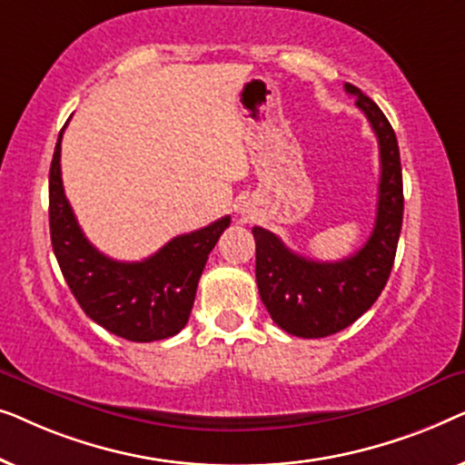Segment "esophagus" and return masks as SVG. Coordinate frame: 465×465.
I'll return each instance as SVG.
<instances>
[{"label":"esophagus","mask_w":465,"mask_h":465,"mask_svg":"<svg viewBox=\"0 0 465 465\" xmlns=\"http://www.w3.org/2000/svg\"><path fill=\"white\" fill-rule=\"evenodd\" d=\"M243 213H247V212H243Z\"/></svg>","instance_id":"esophagus-1"}]
</instances>
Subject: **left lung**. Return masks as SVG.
<instances>
[{"label":"left lung","mask_w":465,"mask_h":465,"mask_svg":"<svg viewBox=\"0 0 465 465\" xmlns=\"http://www.w3.org/2000/svg\"><path fill=\"white\" fill-rule=\"evenodd\" d=\"M345 91L353 94L379 139L377 220L364 247L336 262H317L298 256L271 231L260 226L252 231L260 298L279 328L302 339L341 332L372 307L390 279L402 231L404 194L396 133L379 105L360 88L345 84Z\"/></svg>","instance_id":"8db88e82"}]
</instances>
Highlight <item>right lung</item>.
<instances>
[{"mask_svg":"<svg viewBox=\"0 0 465 465\" xmlns=\"http://www.w3.org/2000/svg\"><path fill=\"white\" fill-rule=\"evenodd\" d=\"M48 182L50 239L63 277L82 311L107 332L133 342L169 339L188 323L196 285L209 252L231 224V215L201 231L180 234L142 262H118L84 237L61 180V139Z\"/></svg>","mask_w":465,"mask_h":465,"instance_id":"obj_1","label":"right lung"}]
</instances>
